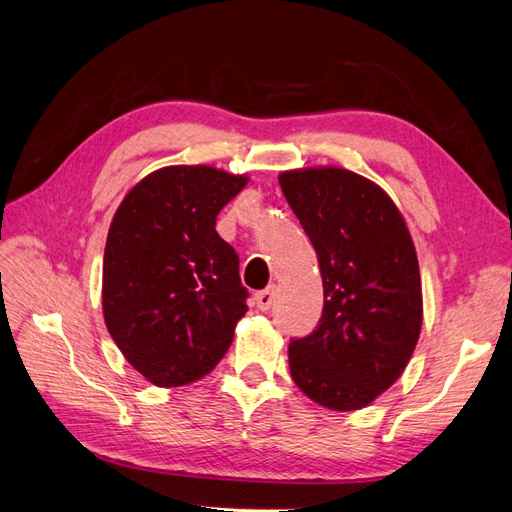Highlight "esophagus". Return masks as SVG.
<instances>
[{"mask_svg":"<svg viewBox=\"0 0 512 512\" xmlns=\"http://www.w3.org/2000/svg\"><path fill=\"white\" fill-rule=\"evenodd\" d=\"M254 301H256V307L260 309V312H267V309H271L273 303H275V288H267V290L256 292Z\"/></svg>","mask_w":512,"mask_h":512,"instance_id":"1","label":"esophagus"}]
</instances>
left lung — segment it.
<instances>
[{
  "instance_id": "left-lung-1",
  "label": "left lung",
  "mask_w": 512,
  "mask_h": 512,
  "mask_svg": "<svg viewBox=\"0 0 512 512\" xmlns=\"http://www.w3.org/2000/svg\"><path fill=\"white\" fill-rule=\"evenodd\" d=\"M324 288L318 329L288 346L290 376L316 404L369 406L404 374L423 324L416 250L380 185L339 166L280 173Z\"/></svg>"
}]
</instances>
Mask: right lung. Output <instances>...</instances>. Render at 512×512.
I'll return each mask as SVG.
<instances>
[{"mask_svg": "<svg viewBox=\"0 0 512 512\" xmlns=\"http://www.w3.org/2000/svg\"><path fill=\"white\" fill-rule=\"evenodd\" d=\"M247 183L213 166H164L138 181L108 228L102 314L126 361L156 386L220 363L247 312L239 256L215 230Z\"/></svg>", "mask_w": 512, "mask_h": 512, "instance_id": "add662e5", "label": "right lung"}]
</instances>
